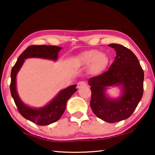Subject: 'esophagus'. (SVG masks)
Here are the masks:
<instances>
[{
	"label": "esophagus",
	"mask_w": 155,
	"mask_h": 155,
	"mask_svg": "<svg viewBox=\"0 0 155 155\" xmlns=\"http://www.w3.org/2000/svg\"><path fill=\"white\" fill-rule=\"evenodd\" d=\"M85 85H87V83H86V82H84V81H80L78 83V88H80V87H82L85 86Z\"/></svg>",
	"instance_id": "esophagus-1"
}]
</instances>
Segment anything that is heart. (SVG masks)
I'll return each instance as SVG.
<instances>
[{"mask_svg":"<svg viewBox=\"0 0 155 155\" xmlns=\"http://www.w3.org/2000/svg\"><path fill=\"white\" fill-rule=\"evenodd\" d=\"M77 62L81 66H89V72L92 75H98L107 68L109 58L107 54L97 50L82 53L78 57Z\"/></svg>","mask_w":155,"mask_h":155,"instance_id":"obj_1","label":"heart"}]
</instances>
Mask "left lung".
Listing matches in <instances>:
<instances>
[{
    "label": "left lung",
    "instance_id": "obj_1",
    "mask_svg": "<svg viewBox=\"0 0 155 155\" xmlns=\"http://www.w3.org/2000/svg\"><path fill=\"white\" fill-rule=\"evenodd\" d=\"M110 47L116 56L108 71L89 79L91 86L90 107L97 117L113 124L132 115L143 94L144 72L136 56L128 48L117 44ZM121 85L122 96L110 100L105 96L107 86Z\"/></svg>",
    "mask_w": 155,
    "mask_h": 155
}]
</instances>
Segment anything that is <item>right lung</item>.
<instances>
[{
	"instance_id": "right-lung-1",
	"label": "right lung",
	"mask_w": 155,
	"mask_h": 155,
	"mask_svg": "<svg viewBox=\"0 0 155 155\" xmlns=\"http://www.w3.org/2000/svg\"><path fill=\"white\" fill-rule=\"evenodd\" d=\"M61 49V47L55 46L31 45L20 54L12 68L10 90L18 111L26 119L39 126H47L60 119L65 111L67 101L77 91L76 84L70 86L59 92L48 105L41 109H35L24 104L19 98L16 91V75L24 63L25 59L42 58L56 61L58 53Z\"/></svg>"
}]
</instances>
